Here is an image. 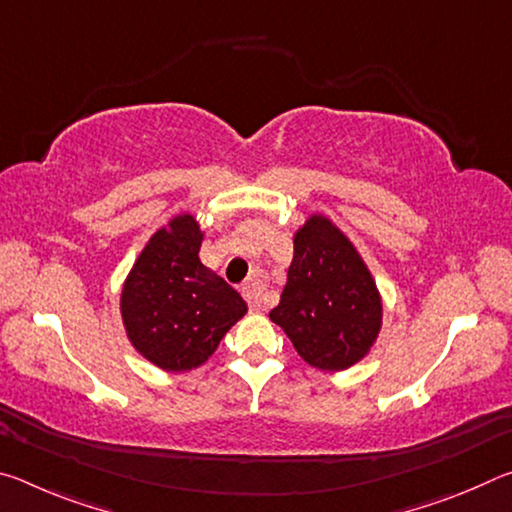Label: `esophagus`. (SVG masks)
Returning <instances> with one entry per match:
<instances>
[{"instance_id":"34e87169","label":"esophagus","mask_w":512,"mask_h":512,"mask_svg":"<svg viewBox=\"0 0 512 512\" xmlns=\"http://www.w3.org/2000/svg\"><path fill=\"white\" fill-rule=\"evenodd\" d=\"M244 298L248 300V305L253 307L255 311L257 309H262V298H264V287H262V282H259V277H253V280H248L246 284H244Z\"/></svg>"}]
</instances>
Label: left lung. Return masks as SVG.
Returning a JSON list of instances; mask_svg holds the SVG:
<instances>
[{
    "mask_svg": "<svg viewBox=\"0 0 512 512\" xmlns=\"http://www.w3.org/2000/svg\"><path fill=\"white\" fill-rule=\"evenodd\" d=\"M309 366L345 370L366 357L381 327L377 284L350 239L309 216L293 239L287 287L271 314Z\"/></svg>",
    "mask_w": 512,
    "mask_h": 512,
    "instance_id": "obj_1",
    "label": "left lung"
}]
</instances>
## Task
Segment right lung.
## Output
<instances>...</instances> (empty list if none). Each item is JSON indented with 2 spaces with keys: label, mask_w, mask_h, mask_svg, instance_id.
Returning <instances> with one entry per match:
<instances>
[{
  "label": "right lung",
  "mask_w": 512,
  "mask_h": 512,
  "mask_svg": "<svg viewBox=\"0 0 512 512\" xmlns=\"http://www.w3.org/2000/svg\"><path fill=\"white\" fill-rule=\"evenodd\" d=\"M201 228L192 214L171 219L149 239L121 291V318L135 350L169 372L198 368L246 302L198 259Z\"/></svg>",
  "instance_id": "obj_1"
}]
</instances>
